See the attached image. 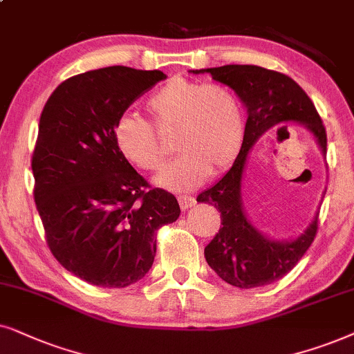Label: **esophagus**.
Listing matches in <instances>:
<instances>
[{
    "label": "esophagus",
    "instance_id": "1",
    "mask_svg": "<svg viewBox=\"0 0 354 354\" xmlns=\"http://www.w3.org/2000/svg\"><path fill=\"white\" fill-rule=\"evenodd\" d=\"M178 202H180L181 210H187V209H191V207L196 205V199L191 196H180L178 197Z\"/></svg>",
    "mask_w": 354,
    "mask_h": 354
}]
</instances>
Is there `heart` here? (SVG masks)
<instances>
[{
	"instance_id": "heart-1",
	"label": "heart",
	"mask_w": 354,
	"mask_h": 354,
	"mask_svg": "<svg viewBox=\"0 0 354 354\" xmlns=\"http://www.w3.org/2000/svg\"><path fill=\"white\" fill-rule=\"evenodd\" d=\"M147 111L160 133H174L173 147L180 153L155 180L165 189H196L209 173L225 171L241 150V103L220 84L174 77L149 98ZM113 139L122 157L145 171L158 169L167 157L153 128L140 116H121Z\"/></svg>"
}]
</instances>
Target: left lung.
<instances>
[{
  "label": "left lung",
  "mask_w": 354,
  "mask_h": 354,
  "mask_svg": "<svg viewBox=\"0 0 354 354\" xmlns=\"http://www.w3.org/2000/svg\"><path fill=\"white\" fill-rule=\"evenodd\" d=\"M210 74L236 93L246 106L248 121L241 150L232 168L214 186L201 192L197 202L220 210L221 225L204 249L205 261L216 275L236 288H257L286 275L308 251L317 232V215L296 238L273 239L259 232L244 210L243 178L254 144L280 124L303 126L313 134L320 152L327 153V134L314 103L288 75L251 64L192 69Z\"/></svg>",
  "instance_id": "left-lung-1"
}]
</instances>
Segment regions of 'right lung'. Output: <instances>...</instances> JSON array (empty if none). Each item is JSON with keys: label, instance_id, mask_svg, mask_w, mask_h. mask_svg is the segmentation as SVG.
<instances>
[{"label": "right lung", "instance_id": "obj_1", "mask_svg": "<svg viewBox=\"0 0 354 354\" xmlns=\"http://www.w3.org/2000/svg\"><path fill=\"white\" fill-rule=\"evenodd\" d=\"M167 79L126 66L61 82L45 103L32 171L46 243L66 270L124 288L150 270L157 230L181 214L176 197L149 187L118 150L113 131L136 98Z\"/></svg>", "mask_w": 354, "mask_h": 354}]
</instances>
